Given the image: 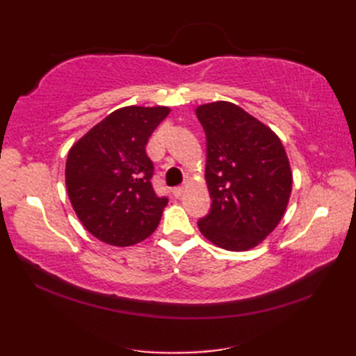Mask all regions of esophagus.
Masks as SVG:
<instances>
[{"label": "esophagus", "instance_id": "34e87169", "mask_svg": "<svg viewBox=\"0 0 356 356\" xmlns=\"http://www.w3.org/2000/svg\"><path fill=\"white\" fill-rule=\"evenodd\" d=\"M184 191H185V185H180V186H174L172 188V194L176 195V197H180Z\"/></svg>", "mask_w": 356, "mask_h": 356}]
</instances>
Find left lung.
Instances as JSON below:
<instances>
[{
  "label": "left lung",
  "mask_w": 356,
  "mask_h": 356,
  "mask_svg": "<svg viewBox=\"0 0 356 356\" xmlns=\"http://www.w3.org/2000/svg\"><path fill=\"white\" fill-rule=\"evenodd\" d=\"M207 136L209 213L200 232L226 251H246L275 229L292 190V172L278 136L243 108L213 102L195 110Z\"/></svg>",
  "instance_id": "1"
}]
</instances>
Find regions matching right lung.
<instances>
[{
    "instance_id": "right-lung-1",
    "label": "right lung",
    "mask_w": 356,
    "mask_h": 356,
    "mask_svg": "<svg viewBox=\"0 0 356 356\" xmlns=\"http://www.w3.org/2000/svg\"><path fill=\"white\" fill-rule=\"evenodd\" d=\"M168 107L113 111L70 148L65 186L86 229L105 243L130 246L145 240L168 203L157 195L147 142L168 116Z\"/></svg>"
}]
</instances>
